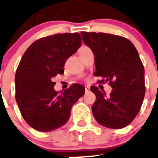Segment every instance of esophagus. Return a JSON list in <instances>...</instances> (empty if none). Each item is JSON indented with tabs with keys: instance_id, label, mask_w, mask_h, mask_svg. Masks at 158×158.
Returning <instances> with one entry per match:
<instances>
[{
	"instance_id": "34e87169",
	"label": "esophagus",
	"mask_w": 158,
	"mask_h": 158,
	"mask_svg": "<svg viewBox=\"0 0 158 158\" xmlns=\"http://www.w3.org/2000/svg\"><path fill=\"white\" fill-rule=\"evenodd\" d=\"M85 90L86 92H88V91L90 90V87H89L88 86H85Z\"/></svg>"
}]
</instances>
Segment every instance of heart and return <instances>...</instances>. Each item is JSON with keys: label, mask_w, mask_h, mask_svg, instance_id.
I'll return each mask as SVG.
<instances>
[{"label": "heart", "mask_w": 158, "mask_h": 158, "mask_svg": "<svg viewBox=\"0 0 158 158\" xmlns=\"http://www.w3.org/2000/svg\"><path fill=\"white\" fill-rule=\"evenodd\" d=\"M87 48H87V47H86V46H82V47H81V48H80L79 50H78V54H79L80 52H81L84 51V50L87 49Z\"/></svg>", "instance_id": "b5f03b06"}]
</instances>
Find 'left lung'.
<instances>
[{
	"mask_svg": "<svg viewBox=\"0 0 158 158\" xmlns=\"http://www.w3.org/2000/svg\"><path fill=\"white\" fill-rule=\"evenodd\" d=\"M81 35L95 57V74L113 89L106 97L98 87H90L96 95L93 115L106 128L126 127L139 113L145 94L144 68L139 52L131 41L119 35L87 32Z\"/></svg>",
	"mask_w": 158,
	"mask_h": 158,
	"instance_id": "obj_1",
	"label": "left lung"
}]
</instances>
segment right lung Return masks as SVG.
Returning <instances> with one entry per match:
<instances>
[{"instance_id": "right-lung-1", "label": "right lung", "mask_w": 158, "mask_h": 158, "mask_svg": "<svg viewBox=\"0 0 158 158\" xmlns=\"http://www.w3.org/2000/svg\"><path fill=\"white\" fill-rule=\"evenodd\" d=\"M81 45L79 33L55 34L35 41L23 55L15 75L16 101L25 121L37 131L65 125L73 105L85 93L77 84L58 94L52 81L64 73L66 60Z\"/></svg>"}]
</instances>
